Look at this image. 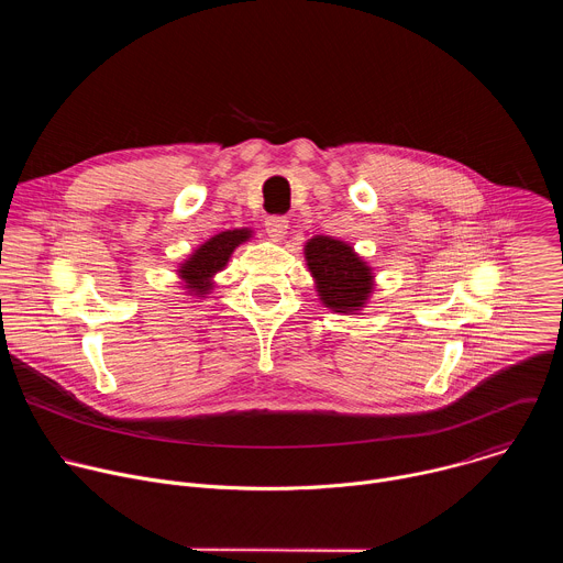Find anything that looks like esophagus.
<instances>
[{
	"mask_svg": "<svg viewBox=\"0 0 563 563\" xmlns=\"http://www.w3.org/2000/svg\"><path fill=\"white\" fill-rule=\"evenodd\" d=\"M287 229H289V220L285 216H269L265 220V231L272 240H283Z\"/></svg>",
	"mask_w": 563,
	"mask_h": 563,
	"instance_id": "obj_1",
	"label": "esophagus"
}]
</instances>
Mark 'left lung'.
I'll list each match as a JSON object with an SVG mask.
<instances>
[{
	"instance_id": "left-lung-1",
	"label": "left lung",
	"mask_w": 563,
	"mask_h": 563,
	"mask_svg": "<svg viewBox=\"0 0 563 563\" xmlns=\"http://www.w3.org/2000/svg\"><path fill=\"white\" fill-rule=\"evenodd\" d=\"M305 261L325 307L341 313L365 307L374 289V276L354 247L332 235H313L305 243Z\"/></svg>"
}]
</instances>
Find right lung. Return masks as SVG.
Masks as SVG:
<instances>
[{
	"label": "right lung",
	"mask_w": 563,
	"mask_h": 563,
	"mask_svg": "<svg viewBox=\"0 0 563 563\" xmlns=\"http://www.w3.org/2000/svg\"><path fill=\"white\" fill-rule=\"evenodd\" d=\"M250 238L252 229H227L209 238L178 269V276L185 280V289H189L191 296L205 298L213 287V276L224 269L233 250L247 243Z\"/></svg>",
	"instance_id": "right-lung-1"
}]
</instances>
